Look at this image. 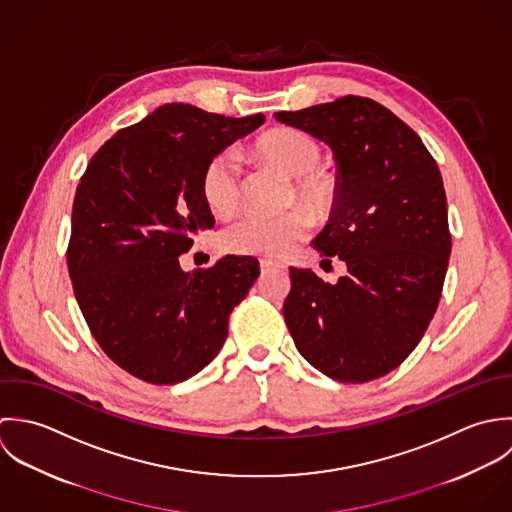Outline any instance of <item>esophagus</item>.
I'll return each instance as SVG.
<instances>
[{"label": "esophagus", "mask_w": 512, "mask_h": 512, "mask_svg": "<svg viewBox=\"0 0 512 512\" xmlns=\"http://www.w3.org/2000/svg\"><path fill=\"white\" fill-rule=\"evenodd\" d=\"M275 269H283V265L275 263V261H269V259H263L261 261V271L263 273H269V271H275Z\"/></svg>", "instance_id": "obj_1"}]
</instances>
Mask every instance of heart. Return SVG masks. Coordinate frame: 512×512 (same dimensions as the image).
<instances>
[{"label": "heart", "instance_id": "heart-1", "mask_svg": "<svg viewBox=\"0 0 512 512\" xmlns=\"http://www.w3.org/2000/svg\"><path fill=\"white\" fill-rule=\"evenodd\" d=\"M259 160L279 170L281 174L295 178L293 196L307 204H316L326 192V184L316 174L322 160L320 144L301 130L279 128L261 136L255 146ZM202 192L205 202L217 215H231L241 200V166L235 154H215L202 176ZM310 219L301 209L265 217L245 215L225 227L221 241L231 253L283 259L295 251V247L307 237Z\"/></svg>", "mask_w": 512, "mask_h": 512}]
</instances>
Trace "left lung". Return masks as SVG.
Returning <instances> with one entry per match:
<instances>
[{
    "label": "left lung",
    "mask_w": 512,
    "mask_h": 512,
    "mask_svg": "<svg viewBox=\"0 0 512 512\" xmlns=\"http://www.w3.org/2000/svg\"><path fill=\"white\" fill-rule=\"evenodd\" d=\"M275 118L334 154L336 204L312 247L346 263L336 283L291 267L289 332L303 358L332 380L382 378L419 344L441 299L451 235L439 168L406 122L364 97Z\"/></svg>",
    "instance_id": "1"
}]
</instances>
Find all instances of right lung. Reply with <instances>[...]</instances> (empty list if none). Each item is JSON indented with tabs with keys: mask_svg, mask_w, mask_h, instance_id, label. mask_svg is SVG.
<instances>
[{
	"mask_svg": "<svg viewBox=\"0 0 512 512\" xmlns=\"http://www.w3.org/2000/svg\"><path fill=\"white\" fill-rule=\"evenodd\" d=\"M263 122L164 104L106 140L79 182L67 251L77 303L106 356L148 384L204 370L259 277L255 257L184 271L180 255L215 223L207 162Z\"/></svg>",
	"mask_w": 512,
	"mask_h": 512,
	"instance_id": "right-lung-1",
	"label": "right lung"
}]
</instances>
